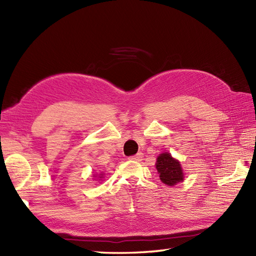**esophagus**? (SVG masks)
Here are the masks:
<instances>
[{
  "mask_svg": "<svg viewBox=\"0 0 256 256\" xmlns=\"http://www.w3.org/2000/svg\"><path fill=\"white\" fill-rule=\"evenodd\" d=\"M130 158L133 160H142V158H143V154H142V153H138V154H135V155H133V156L130 157Z\"/></svg>",
  "mask_w": 256,
  "mask_h": 256,
  "instance_id": "esophagus-1",
  "label": "esophagus"
}]
</instances>
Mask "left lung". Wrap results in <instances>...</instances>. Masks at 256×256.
Here are the masks:
<instances>
[{
	"label": "left lung",
	"mask_w": 256,
	"mask_h": 256,
	"mask_svg": "<svg viewBox=\"0 0 256 256\" xmlns=\"http://www.w3.org/2000/svg\"><path fill=\"white\" fill-rule=\"evenodd\" d=\"M156 168L160 174V180L167 186H174L184 179V174L180 164L172 158L170 153H162L156 160Z\"/></svg>",
	"instance_id": "left-lung-1"
}]
</instances>
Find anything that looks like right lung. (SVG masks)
Returning a JSON list of instances; mask_svg holds the SVG:
<instances>
[{
    "instance_id": "add662e5",
    "label": "right lung",
    "mask_w": 256,
    "mask_h": 256,
    "mask_svg": "<svg viewBox=\"0 0 256 256\" xmlns=\"http://www.w3.org/2000/svg\"><path fill=\"white\" fill-rule=\"evenodd\" d=\"M100 178H101V177H100Z\"/></svg>"
}]
</instances>
